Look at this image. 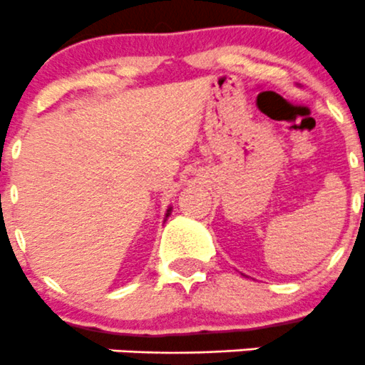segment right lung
Listing matches in <instances>:
<instances>
[{
  "instance_id": "obj_1",
  "label": "right lung",
  "mask_w": 365,
  "mask_h": 365,
  "mask_svg": "<svg viewBox=\"0 0 365 365\" xmlns=\"http://www.w3.org/2000/svg\"><path fill=\"white\" fill-rule=\"evenodd\" d=\"M169 214H171V207L168 208V214H165V217H169Z\"/></svg>"
}]
</instances>
